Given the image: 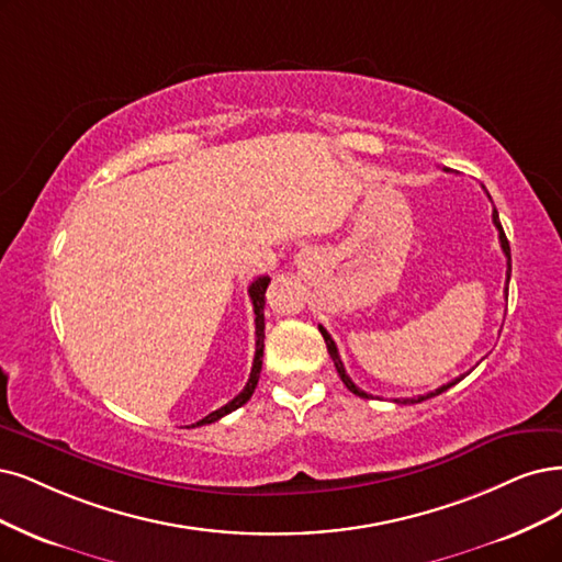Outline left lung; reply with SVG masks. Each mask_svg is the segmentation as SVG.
I'll return each instance as SVG.
<instances>
[{"label":"left lung","mask_w":562,"mask_h":562,"mask_svg":"<svg viewBox=\"0 0 562 562\" xmlns=\"http://www.w3.org/2000/svg\"><path fill=\"white\" fill-rule=\"evenodd\" d=\"M491 199V196H488ZM493 224H495V228H497V234H501V247H503V252H505V257H507V286H509V276H512V255H509V240H507V236H505V232H503V224H501V217H497V211L493 207ZM507 286H505V292H507ZM319 330H322V336H324V342H326V349H328V355H330V359H334V363H336V370H338V375H340V380L345 382V386L351 391V393H357L359 398H372L370 393H366V391H361L355 382H351V378L347 375V370H345V366H342V359H340V355H338V347H336V342H334V338L328 336V330L324 328V326H319ZM468 375V372H465ZM465 375H461V378H456V380H451V382H447V384H442L440 389H435V391H430V393H426V396H417V398H393V403H398V405H414V403H422V401H426V398H432V396H440V393H445L447 389H451L453 384H459Z\"/></svg>","instance_id":"1"}]
</instances>
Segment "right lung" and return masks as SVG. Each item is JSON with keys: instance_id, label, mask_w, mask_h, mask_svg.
<instances>
[{"instance_id": "add662e5", "label": "right lung", "mask_w": 562, "mask_h": 562, "mask_svg": "<svg viewBox=\"0 0 562 562\" xmlns=\"http://www.w3.org/2000/svg\"><path fill=\"white\" fill-rule=\"evenodd\" d=\"M268 282H270V278H268V276H263V278H257L252 284H249V289H247V294H249V299H252V307H255V326H257V351H255V363H252V372H249V380H247L245 389L238 393V396H236L234 401H228L224 407H220V409L211 412V414H207V417H203L201 422L192 424V428H194V426H205V424H213V422H217V419L226 417L228 412H234V409L243 407V405H245L249 398H252V393H255V389H257V382H259V372H261V357H263V328H266V324H263V305H266V286H268Z\"/></svg>"}]
</instances>
